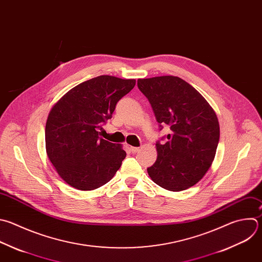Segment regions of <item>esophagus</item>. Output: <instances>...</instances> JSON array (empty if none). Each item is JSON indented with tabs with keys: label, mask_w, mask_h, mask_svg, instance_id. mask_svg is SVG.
Here are the masks:
<instances>
[{
	"label": "esophagus",
	"mask_w": 262,
	"mask_h": 262,
	"mask_svg": "<svg viewBox=\"0 0 262 262\" xmlns=\"http://www.w3.org/2000/svg\"><path fill=\"white\" fill-rule=\"evenodd\" d=\"M129 150H130L132 153H137V152L140 150V148H139V147H133V146H130V147H129Z\"/></svg>",
	"instance_id": "esophagus-1"
}]
</instances>
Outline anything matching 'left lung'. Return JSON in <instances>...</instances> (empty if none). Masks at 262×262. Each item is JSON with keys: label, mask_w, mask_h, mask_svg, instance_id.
Returning a JSON list of instances; mask_svg holds the SVG:
<instances>
[{"label": "left lung", "mask_w": 262, "mask_h": 262, "mask_svg": "<svg viewBox=\"0 0 262 262\" xmlns=\"http://www.w3.org/2000/svg\"><path fill=\"white\" fill-rule=\"evenodd\" d=\"M138 87L160 127L167 124L171 130L166 143H156V161L147 168L150 178L169 191L190 188L206 175L216 154L220 128L215 111L194 87L176 76L139 79Z\"/></svg>", "instance_id": "8db88e82"}]
</instances>
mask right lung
<instances>
[{
  "label": "right lung",
  "mask_w": 262,
  "mask_h": 262,
  "mask_svg": "<svg viewBox=\"0 0 262 262\" xmlns=\"http://www.w3.org/2000/svg\"><path fill=\"white\" fill-rule=\"evenodd\" d=\"M135 85V79L102 75L73 87L51 108L45 127L46 152L70 186L97 189L121 166L126 156L122 145L100 138L99 129Z\"/></svg>",
  "instance_id": "add662e5"
}]
</instances>
